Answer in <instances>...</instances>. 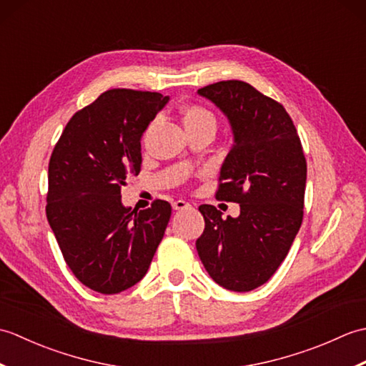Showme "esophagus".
<instances>
[{"label":"esophagus","mask_w":366,"mask_h":366,"mask_svg":"<svg viewBox=\"0 0 366 366\" xmlns=\"http://www.w3.org/2000/svg\"><path fill=\"white\" fill-rule=\"evenodd\" d=\"M189 207H192V204L187 203V201H184V199H177L173 203L174 211H182V209H189Z\"/></svg>","instance_id":"1"}]
</instances>
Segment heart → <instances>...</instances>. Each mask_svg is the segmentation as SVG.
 Masks as SVG:
<instances>
[{
  "mask_svg": "<svg viewBox=\"0 0 366 366\" xmlns=\"http://www.w3.org/2000/svg\"><path fill=\"white\" fill-rule=\"evenodd\" d=\"M182 121L184 126L187 130L193 129H203V127H211L215 129L217 121L212 112H209L206 107L192 104L182 108Z\"/></svg>",
  "mask_w": 366,
  "mask_h": 366,
  "instance_id": "heart-1",
  "label": "heart"
}]
</instances>
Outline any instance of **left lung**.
<instances>
[{"label":"left lung","instance_id":"1","mask_svg":"<svg viewBox=\"0 0 366 366\" xmlns=\"http://www.w3.org/2000/svg\"><path fill=\"white\" fill-rule=\"evenodd\" d=\"M229 119L234 144L224 159L222 201L239 203L237 219L201 204L204 231L197 250L207 274L224 290L264 285L286 258L303 219L307 160L291 116L252 84L227 80L198 89Z\"/></svg>","mask_w":366,"mask_h":366}]
</instances>
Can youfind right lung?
<instances>
[{"mask_svg":"<svg viewBox=\"0 0 366 366\" xmlns=\"http://www.w3.org/2000/svg\"><path fill=\"white\" fill-rule=\"evenodd\" d=\"M168 97L110 89L76 112L49 163L46 220L79 282L100 294L137 285L171 217L168 201L124 207L121 189L142 167V135Z\"/></svg>","mask_w":366,"mask_h":366,"instance_id":"1","label":"right lung"}]
</instances>
